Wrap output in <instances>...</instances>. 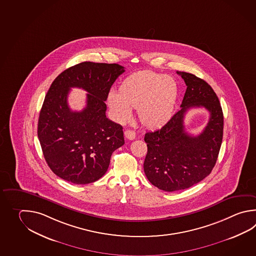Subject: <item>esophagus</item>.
Instances as JSON below:
<instances>
[{
    "mask_svg": "<svg viewBox=\"0 0 256 256\" xmlns=\"http://www.w3.org/2000/svg\"><path fill=\"white\" fill-rule=\"evenodd\" d=\"M125 136L128 140H135V138H136V133L133 130H126L125 131Z\"/></svg>",
    "mask_w": 256,
    "mask_h": 256,
    "instance_id": "esophagus-1",
    "label": "esophagus"
}]
</instances>
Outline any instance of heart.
Listing matches in <instances>:
<instances>
[{
    "label": "heart",
    "instance_id": "obj_1",
    "mask_svg": "<svg viewBox=\"0 0 256 256\" xmlns=\"http://www.w3.org/2000/svg\"><path fill=\"white\" fill-rule=\"evenodd\" d=\"M177 96V83L173 78L152 71H140L122 82L120 92L111 90L108 103L120 123L130 120L132 108H138L143 125L158 128L170 118Z\"/></svg>",
    "mask_w": 256,
    "mask_h": 256
}]
</instances>
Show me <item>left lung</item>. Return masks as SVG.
Here are the masks:
<instances>
[{"instance_id":"1","label":"left lung","mask_w":256,"mask_h":256,"mask_svg":"<svg viewBox=\"0 0 256 256\" xmlns=\"http://www.w3.org/2000/svg\"><path fill=\"white\" fill-rule=\"evenodd\" d=\"M187 86L180 110L162 128L146 132L144 172L150 182L165 192L190 188L212 172L224 135V114L219 98L204 79L177 72ZM192 107L210 112V122L198 136L184 130V116Z\"/></svg>"}]
</instances>
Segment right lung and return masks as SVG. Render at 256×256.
Instances as JSON below:
<instances>
[{"label": "right lung", "instance_id": "obj_1", "mask_svg": "<svg viewBox=\"0 0 256 256\" xmlns=\"http://www.w3.org/2000/svg\"><path fill=\"white\" fill-rule=\"evenodd\" d=\"M124 72L118 64L83 62L54 80L40 111L37 135L46 162L58 177L74 184L94 182L106 172L112 153L124 145L123 128L106 118L104 103ZM72 87L89 93L82 112L68 106Z\"/></svg>", "mask_w": 256, "mask_h": 256}]
</instances>
